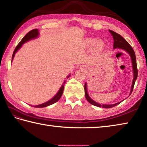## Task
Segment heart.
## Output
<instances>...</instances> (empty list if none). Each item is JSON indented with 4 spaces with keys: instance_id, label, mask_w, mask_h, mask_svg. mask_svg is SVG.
Listing matches in <instances>:
<instances>
[{
    "instance_id": "b5f03b06",
    "label": "heart",
    "mask_w": 147,
    "mask_h": 147,
    "mask_svg": "<svg viewBox=\"0 0 147 147\" xmlns=\"http://www.w3.org/2000/svg\"><path fill=\"white\" fill-rule=\"evenodd\" d=\"M94 42H95L94 40H89V41H88V43L89 45H94ZM97 48H100L101 47V45H100L99 42H98L97 44Z\"/></svg>"
}]
</instances>
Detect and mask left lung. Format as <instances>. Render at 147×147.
Masks as SVG:
<instances>
[{"instance_id":"left-lung-1","label":"left lung","mask_w":147,"mask_h":147,"mask_svg":"<svg viewBox=\"0 0 147 147\" xmlns=\"http://www.w3.org/2000/svg\"><path fill=\"white\" fill-rule=\"evenodd\" d=\"M110 33L112 34L113 36V39H114V43H113V48H120L122 49V50H125L130 55V56L131 57V60H132V64H133V70H134V78H133V85H132L131 87V93L130 95L131 94L133 90V88L134 86V83L136 80L137 79L138 77V69H137V64H136V55H135L134 51L133 50V48H132L131 46L129 44V42L126 41V40L123 38L122 36H121L120 34H117V32L114 31H112L110 30ZM85 96L86 97V99L88 100V102H90V104L92 105L96 106L97 107H100V108H113L114 106H115L118 105H119L120 102L116 103V104L114 105H100L97 103L96 102L94 101V100L90 99V97L88 96V93H87V85L86 83L85 84Z\"/></svg>"}]
</instances>
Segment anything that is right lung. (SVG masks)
<instances>
[{"mask_svg":"<svg viewBox=\"0 0 147 147\" xmlns=\"http://www.w3.org/2000/svg\"><path fill=\"white\" fill-rule=\"evenodd\" d=\"M39 35V31L37 29H36V28H35V29H33L32 30L28 32L26 34V35L23 37L22 39L21 40V41H20L18 45L16 46V47L15 48V49H14V50L13 51V56H12V60L14 58V54H15V53L17 51V50H18L19 49L21 48V47L22 46V45L24 44V42H27L28 41H29V40L32 39H34V38H36V37L38 36ZM68 77H69V76H68ZM66 81H64V83H63L62 87H60V90H59L58 93H57L56 94V96H55L54 97H53L52 99H51V100H49V101L48 102H46L45 103H43V104H41V105H36V106H34V107L35 108H43V107H47V106H49V105H53L54 104V103H55L56 102L58 101V100L60 99V97H61L62 95V93H63V91H64V85Z\"/></svg>","mask_w":147,"mask_h":147,"instance_id":"add662e5","label":"right lung"}]
</instances>
